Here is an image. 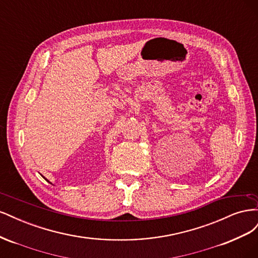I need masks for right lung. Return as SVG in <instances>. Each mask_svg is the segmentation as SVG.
<instances>
[{"instance_id":"right-lung-1","label":"right lung","mask_w":258,"mask_h":258,"mask_svg":"<svg viewBox=\"0 0 258 258\" xmlns=\"http://www.w3.org/2000/svg\"><path fill=\"white\" fill-rule=\"evenodd\" d=\"M42 176H43V175H42ZM43 177H44V178H45V179H46V181H47V182H49V181H48V179H47V178H46V177H45V176H43ZM49 183H50V182H49ZM50 184H51V183H50Z\"/></svg>"}]
</instances>
